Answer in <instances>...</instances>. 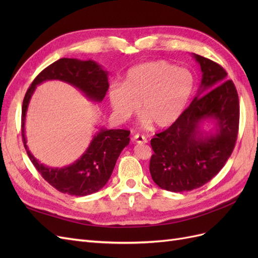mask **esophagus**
Segmentation results:
<instances>
[{
  "label": "esophagus",
  "instance_id": "esophagus-1",
  "mask_svg": "<svg viewBox=\"0 0 258 258\" xmlns=\"http://www.w3.org/2000/svg\"><path fill=\"white\" fill-rule=\"evenodd\" d=\"M134 141L136 143H138V144H145V143H147V139L144 136H142V135L137 134L134 137Z\"/></svg>",
  "mask_w": 258,
  "mask_h": 258
}]
</instances>
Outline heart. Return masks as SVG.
I'll use <instances>...</instances> for the list:
<instances>
[{"label":"heart","mask_w":258,"mask_h":258,"mask_svg":"<svg viewBox=\"0 0 258 258\" xmlns=\"http://www.w3.org/2000/svg\"><path fill=\"white\" fill-rule=\"evenodd\" d=\"M196 89V79L187 69L165 60L144 62L131 68L123 84H114L107 99L115 117L126 121L138 112L141 103L140 122H153L165 128L175 122L186 110Z\"/></svg>","instance_id":"heart-1"}]
</instances>
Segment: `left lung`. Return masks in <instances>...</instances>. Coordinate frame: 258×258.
Here are the masks:
<instances>
[{
	"instance_id": "obj_1",
	"label": "left lung",
	"mask_w": 258,
	"mask_h": 258,
	"mask_svg": "<svg viewBox=\"0 0 258 258\" xmlns=\"http://www.w3.org/2000/svg\"><path fill=\"white\" fill-rule=\"evenodd\" d=\"M202 80L198 95L179 118L151 140L153 181L173 192L189 191L211 181L235 148L240 106L236 86L216 62L194 53ZM216 121L214 134L204 135L200 123Z\"/></svg>"
}]
</instances>
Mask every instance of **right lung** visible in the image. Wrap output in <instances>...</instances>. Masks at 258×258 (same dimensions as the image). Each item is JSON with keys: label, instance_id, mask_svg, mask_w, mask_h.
Here are the masks:
<instances>
[{"label": "right lung", "instance_id": "add662e5", "mask_svg": "<svg viewBox=\"0 0 258 258\" xmlns=\"http://www.w3.org/2000/svg\"><path fill=\"white\" fill-rule=\"evenodd\" d=\"M59 80L73 85L90 100L101 102L108 89L107 72L95 61L62 58L53 62L38 74L26 92L22 102V141L34 167L45 181L63 194L87 196L97 192L107 183L117 158L129 144L130 131L123 129H100L80 159L64 168H48L38 162L27 146L25 136L26 113L30 99L37 85L45 81Z\"/></svg>", "mask_w": 258, "mask_h": 258}]
</instances>
